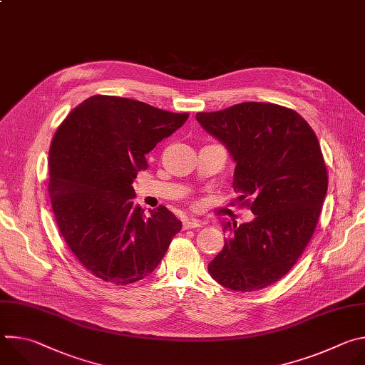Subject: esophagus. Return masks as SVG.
Wrapping results in <instances>:
<instances>
[{
	"label": "esophagus",
	"mask_w": 365,
	"mask_h": 365,
	"mask_svg": "<svg viewBox=\"0 0 365 365\" xmlns=\"http://www.w3.org/2000/svg\"><path fill=\"white\" fill-rule=\"evenodd\" d=\"M200 225H202V222H200V221H197V220H193V218H190V220H186V221L183 222V230L197 228V227H200Z\"/></svg>",
	"instance_id": "esophagus-1"
}]
</instances>
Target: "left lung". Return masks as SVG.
<instances>
[{"label":"left lung","mask_w":365,"mask_h":365,"mask_svg":"<svg viewBox=\"0 0 365 365\" xmlns=\"http://www.w3.org/2000/svg\"><path fill=\"white\" fill-rule=\"evenodd\" d=\"M196 120L228 148L232 187L242 205L253 200L255 215L224 225L230 235L207 272L235 292L264 289L296 264L317 228L328 190L317 134L296 111L266 102L197 113Z\"/></svg>","instance_id":"obj_1"}]
</instances>
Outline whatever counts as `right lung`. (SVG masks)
Wrapping results in <instances>:
<instances>
[{
  "label": "right lung",
  "instance_id": "right-lung-1",
  "mask_svg": "<svg viewBox=\"0 0 365 365\" xmlns=\"http://www.w3.org/2000/svg\"><path fill=\"white\" fill-rule=\"evenodd\" d=\"M189 114L93 95L72 110L48 151V195L62 237L95 277L135 283L159 266L182 222L168 210L144 215L133 182L145 154L180 128Z\"/></svg>",
  "mask_w": 365,
  "mask_h": 365
}]
</instances>
